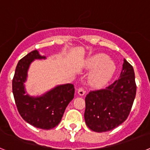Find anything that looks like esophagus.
I'll return each mask as SVG.
<instances>
[{
  "mask_svg": "<svg viewBox=\"0 0 150 150\" xmlns=\"http://www.w3.org/2000/svg\"><path fill=\"white\" fill-rule=\"evenodd\" d=\"M85 92H86V91H85L84 88H83V87H80V88H79V89H78V94H79V95H84Z\"/></svg>",
  "mask_w": 150,
  "mask_h": 150,
  "instance_id": "1",
  "label": "esophagus"
}]
</instances>
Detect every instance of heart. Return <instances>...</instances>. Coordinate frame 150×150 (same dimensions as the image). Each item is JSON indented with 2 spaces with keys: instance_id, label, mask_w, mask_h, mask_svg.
<instances>
[{
  "instance_id": "obj_1",
  "label": "heart",
  "mask_w": 150,
  "mask_h": 150,
  "mask_svg": "<svg viewBox=\"0 0 150 150\" xmlns=\"http://www.w3.org/2000/svg\"><path fill=\"white\" fill-rule=\"evenodd\" d=\"M87 69H94L89 76L90 84L94 87H101L110 81L114 74L116 65L105 54L98 53L91 57L86 64Z\"/></svg>"
}]
</instances>
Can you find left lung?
Returning a JSON list of instances; mask_svg holds the SVG:
<instances>
[{
    "mask_svg": "<svg viewBox=\"0 0 150 150\" xmlns=\"http://www.w3.org/2000/svg\"><path fill=\"white\" fill-rule=\"evenodd\" d=\"M120 78L105 88L86 95L84 117L87 126L96 132H109L124 122L129 115L137 86L132 64L124 59Z\"/></svg>",
    "mask_w": 150,
    "mask_h": 150,
    "instance_id": "1",
    "label": "left lung"
}]
</instances>
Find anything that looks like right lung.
I'll return each instance as SVG.
<instances>
[{"instance_id":"1","label":"right lung","mask_w":150,"mask_h":150,"mask_svg":"<svg viewBox=\"0 0 150 150\" xmlns=\"http://www.w3.org/2000/svg\"><path fill=\"white\" fill-rule=\"evenodd\" d=\"M45 58L34 50L20 59L12 85L16 105L22 119L36 128L49 130L55 128L62 120L66 107L74 98V86L73 84L62 85L37 98L25 95L23 84L30 64L34 59Z\"/></svg>"}]
</instances>
